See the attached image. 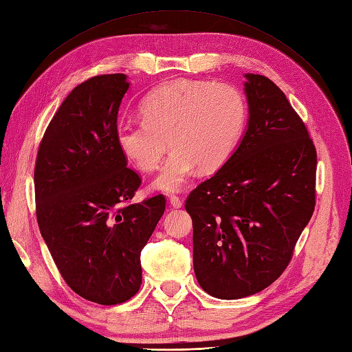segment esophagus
<instances>
[{"mask_svg": "<svg viewBox=\"0 0 352 352\" xmlns=\"http://www.w3.org/2000/svg\"><path fill=\"white\" fill-rule=\"evenodd\" d=\"M168 201H170L171 208H175V209H179V208H181V206L184 204L181 197H177V195H171L170 199H168Z\"/></svg>", "mask_w": 352, "mask_h": 352, "instance_id": "1", "label": "esophagus"}]
</instances>
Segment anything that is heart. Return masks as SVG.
<instances>
[{
    "label": "heart",
    "mask_w": 352,
    "mask_h": 352,
    "mask_svg": "<svg viewBox=\"0 0 352 352\" xmlns=\"http://www.w3.org/2000/svg\"><path fill=\"white\" fill-rule=\"evenodd\" d=\"M140 121H121L115 140L122 155L139 170H153L168 144L171 153L151 186L181 191L197 167L219 168L241 142L248 102L230 83L176 80L162 85L140 104Z\"/></svg>",
    "instance_id": "1"
}]
</instances>
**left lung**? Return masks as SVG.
I'll use <instances>...</instances> for the list:
<instances>
[{"label":"left lung","instance_id":"left-lung-1","mask_svg":"<svg viewBox=\"0 0 352 352\" xmlns=\"http://www.w3.org/2000/svg\"><path fill=\"white\" fill-rule=\"evenodd\" d=\"M245 77L250 121L243 139L185 203L197 280L224 300L273 284L315 209L316 149L305 122L270 79Z\"/></svg>","mask_w":352,"mask_h":352}]
</instances>
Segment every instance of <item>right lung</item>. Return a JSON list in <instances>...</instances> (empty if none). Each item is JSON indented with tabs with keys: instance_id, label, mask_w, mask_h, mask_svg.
I'll return each mask as SVG.
<instances>
[{
	"instance_id": "1",
	"label": "right lung",
	"mask_w": 352,
	"mask_h": 352,
	"mask_svg": "<svg viewBox=\"0 0 352 352\" xmlns=\"http://www.w3.org/2000/svg\"><path fill=\"white\" fill-rule=\"evenodd\" d=\"M128 87L122 73L77 85L47 125L34 168L38 228L59 273L76 294L107 306L140 289V252L166 210L162 194L131 204L142 179L115 140Z\"/></svg>"
}]
</instances>
